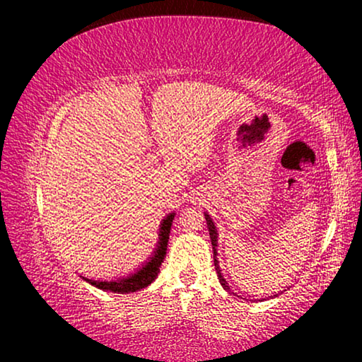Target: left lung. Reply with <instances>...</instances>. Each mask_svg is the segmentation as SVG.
<instances>
[{
    "label": "left lung",
    "mask_w": 362,
    "mask_h": 362,
    "mask_svg": "<svg viewBox=\"0 0 362 362\" xmlns=\"http://www.w3.org/2000/svg\"><path fill=\"white\" fill-rule=\"evenodd\" d=\"M206 216V222H207V228H209V235H211V243H212V250H214V265H216V272H217V276H218V281H220V284L223 286V289L226 291V292H230V293H235V292H231L230 291V286H228V283H226V281L223 279V276H222V269H220V267H218V262H217V259H216V255H217V252H216V246H217V230H216V226H214V222H212V218L207 216V214H204Z\"/></svg>",
    "instance_id": "left-lung-1"
}]
</instances>
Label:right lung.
<instances>
[{
    "instance_id": "1",
    "label": "right lung",
    "mask_w": 362,
    "mask_h": 362,
    "mask_svg": "<svg viewBox=\"0 0 362 362\" xmlns=\"http://www.w3.org/2000/svg\"><path fill=\"white\" fill-rule=\"evenodd\" d=\"M173 220H174V212L169 214V216L163 220L161 231H159V246L156 249L155 255L151 257V260L146 263L145 267L140 268L137 273H134L132 276L116 279V281H93V279H86V278L84 279L93 286L99 287V289L116 292V293L136 292V291L144 289V287L151 284L153 281H155V278L158 276L159 267H161L164 257H166L169 233H170V225H173Z\"/></svg>"
}]
</instances>
